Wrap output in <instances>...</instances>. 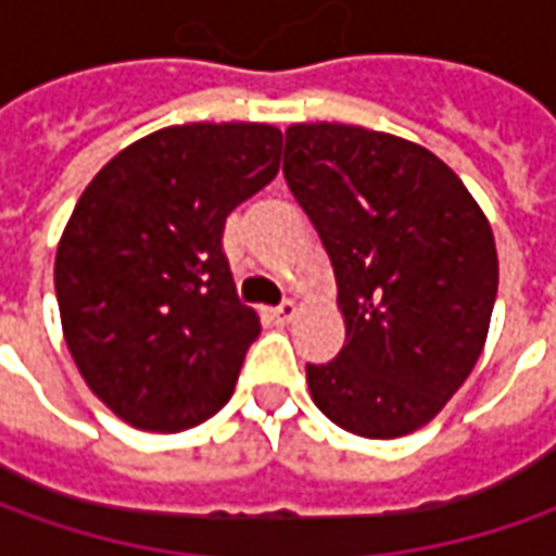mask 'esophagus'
Segmentation results:
<instances>
[{
	"mask_svg": "<svg viewBox=\"0 0 556 556\" xmlns=\"http://www.w3.org/2000/svg\"><path fill=\"white\" fill-rule=\"evenodd\" d=\"M268 315H271L275 321H293V318H296V303H293V300H285L281 306L268 309Z\"/></svg>",
	"mask_w": 556,
	"mask_h": 556,
	"instance_id": "1",
	"label": "esophagus"
}]
</instances>
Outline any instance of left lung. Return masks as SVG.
Segmentation results:
<instances>
[{
	"label": "left lung",
	"mask_w": 556,
	"mask_h": 556,
	"mask_svg": "<svg viewBox=\"0 0 556 556\" xmlns=\"http://www.w3.org/2000/svg\"><path fill=\"white\" fill-rule=\"evenodd\" d=\"M285 179L328 250L346 321L340 355L306 365L312 399L355 437H405L480 358L498 293L492 228L437 154L362 126H290Z\"/></svg>",
	"instance_id": "8db88e82"
}]
</instances>
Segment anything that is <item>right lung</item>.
<instances>
[{"label": "right lung", "mask_w": 556, "mask_h": 556, "mask_svg": "<svg viewBox=\"0 0 556 556\" xmlns=\"http://www.w3.org/2000/svg\"><path fill=\"white\" fill-rule=\"evenodd\" d=\"M278 163L281 132L266 123L169 126L119 151L76 201L54 256L64 340L126 424L188 430L235 393L260 315L235 293L225 219Z\"/></svg>", "instance_id": "obj_1"}]
</instances>
